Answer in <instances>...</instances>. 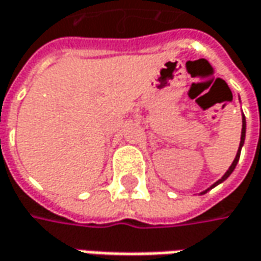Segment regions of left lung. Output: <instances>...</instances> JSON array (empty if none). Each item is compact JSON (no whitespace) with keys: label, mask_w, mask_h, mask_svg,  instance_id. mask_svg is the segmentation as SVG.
Here are the masks:
<instances>
[{"label":"left lung","mask_w":261,"mask_h":261,"mask_svg":"<svg viewBox=\"0 0 261 261\" xmlns=\"http://www.w3.org/2000/svg\"><path fill=\"white\" fill-rule=\"evenodd\" d=\"M244 139H245V119L243 118V131H241V143H240V149H238V153H237V156H235V159H233L232 165H231V166H229V169L226 171V174L222 176L221 179H219V181H218L216 184H213V186H212V188L215 187V186H218V184H221L222 181H225V179H226L228 176L232 174V171H233V169H235V166H237V164H238V159H240V153H241V147H243V144H244ZM209 190H210V188H209ZM204 193H207V190H206Z\"/></svg>","instance_id":"1"}]
</instances>
